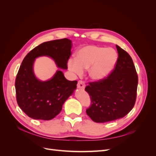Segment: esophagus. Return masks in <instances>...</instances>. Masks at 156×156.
<instances>
[{
	"label": "esophagus",
	"mask_w": 156,
	"mask_h": 156,
	"mask_svg": "<svg viewBox=\"0 0 156 156\" xmlns=\"http://www.w3.org/2000/svg\"><path fill=\"white\" fill-rule=\"evenodd\" d=\"M84 87H85V84H84V83L83 81H79L77 83V88L83 90Z\"/></svg>",
	"instance_id": "1"
}]
</instances>
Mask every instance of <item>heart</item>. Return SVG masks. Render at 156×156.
Wrapping results in <instances>:
<instances>
[{
    "instance_id": "1",
    "label": "heart",
    "mask_w": 156,
    "mask_h": 156,
    "mask_svg": "<svg viewBox=\"0 0 156 156\" xmlns=\"http://www.w3.org/2000/svg\"><path fill=\"white\" fill-rule=\"evenodd\" d=\"M118 56L111 48L87 45L80 49L75 58H70L68 66L73 73L81 75L88 69L89 76L94 81H100L107 77L115 68Z\"/></svg>"
}]
</instances>
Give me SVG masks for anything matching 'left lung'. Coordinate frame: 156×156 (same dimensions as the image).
I'll list each match as a JSON object with an SVG mask.
<instances>
[{
  "instance_id": "8db88e82",
  "label": "left lung",
  "mask_w": 156,
  "mask_h": 156,
  "mask_svg": "<svg viewBox=\"0 0 156 156\" xmlns=\"http://www.w3.org/2000/svg\"><path fill=\"white\" fill-rule=\"evenodd\" d=\"M116 47L119 57L115 68L107 77L89 83L84 89L91 100L87 114L98 123L124 117L136 101L138 75L133 60L126 51Z\"/></svg>"
}]
</instances>
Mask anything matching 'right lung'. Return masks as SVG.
Masks as SVG:
<instances>
[{
	"mask_svg": "<svg viewBox=\"0 0 156 156\" xmlns=\"http://www.w3.org/2000/svg\"><path fill=\"white\" fill-rule=\"evenodd\" d=\"M72 41L67 38L46 41L30 51L23 59L17 74L15 87L17 104L35 120H49L58 115L66 100L77 87V81H68L58 70L47 81L37 79L33 71L34 60L41 56L53 58L58 68L66 69Z\"/></svg>",
	"mask_w": 156,
	"mask_h": 156,
	"instance_id": "add662e5",
	"label": "right lung"
}]
</instances>
